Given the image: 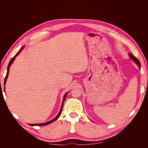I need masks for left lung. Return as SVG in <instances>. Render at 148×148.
I'll return each mask as SVG.
<instances>
[{
    "mask_svg": "<svg viewBox=\"0 0 148 148\" xmlns=\"http://www.w3.org/2000/svg\"><path fill=\"white\" fill-rule=\"evenodd\" d=\"M129 56H130V58L131 59L135 62V63L138 65V67L140 69V66H141V65H140V61L138 60V59H137V58H136L135 56H134L132 53H129Z\"/></svg>",
    "mask_w": 148,
    "mask_h": 148,
    "instance_id": "1",
    "label": "left lung"
}]
</instances>
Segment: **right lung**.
Instances as JSON below:
<instances>
[{
  "mask_svg": "<svg viewBox=\"0 0 148 148\" xmlns=\"http://www.w3.org/2000/svg\"><path fill=\"white\" fill-rule=\"evenodd\" d=\"M23 47L21 48L20 50L16 53V54L14 57H13L12 58V59L10 60V62H9V64H8V67H7V75H6V77H5V80H4V84H5V83H6V81H7V77H8V73H9V69H10V65H11L13 63V62L14 61V60H15V57H16L19 54L20 52H21V51L22 50V49H23ZM66 95H67V93H66L65 95H64V99H63V103H62V106H61V109H60V110L59 113L58 114V115L56 116V117L54 119H53L52 120H51V121H49V122H46V123H37V124H29V125H31V126H46V125H49V124H50V123H52L53 122H54V121H56L58 118L59 117V116L60 115V114H61V113H62V108H63V105H64V101H65V98H66Z\"/></svg>",
  "mask_w": 148,
  "mask_h": 148,
  "instance_id": "obj_1",
  "label": "right lung"
}]
</instances>
